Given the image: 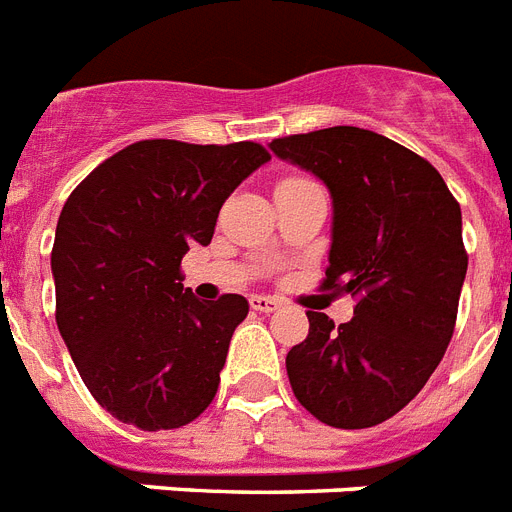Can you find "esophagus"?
Instances as JSON below:
<instances>
[{"instance_id":"34e87169","label":"esophagus","mask_w":512,"mask_h":512,"mask_svg":"<svg viewBox=\"0 0 512 512\" xmlns=\"http://www.w3.org/2000/svg\"><path fill=\"white\" fill-rule=\"evenodd\" d=\"M249 305H252V310H257V313H276L278 307H281V302L273 297L255 294V297H249Z\"/></svg>"}]
</instances>
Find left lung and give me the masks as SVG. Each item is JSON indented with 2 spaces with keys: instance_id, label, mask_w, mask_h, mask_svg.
<instances>
[{
  "instance_id": "left-lung-1",
  "label": "left lung",
  "mask_w": 512,
  "mask_h": 512,
  "mask_svg": "<svg viewBox=\"0 0 512 512\" xmlns=\"http://www.w3.org/2000/svg\"><path fill=\"white\" fill-rule=\"evenodd\" d=\"M270 149L331 191L321 289L355 297L339 328L307 310V339L286 355L294 397L334 429L384 423L421 392L455 331L468 270L458 199L429 160L365 128L281 136Z\"/></svg>"
}]
</instances>
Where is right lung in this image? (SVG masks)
<instances>
[{"label": "right lung", "mask_w": 512, "mask_h": 512, "mask_svg": "<svg viewBox=\"0 0 512 512\" xmlns=\"http://www.w3.org/2000/svg\"><path fill=\"white\" fill-rule=\"evenodd\" d=\"M268 160L257 141H136L68 197L52 247L54 318L112 418L181 429L213 402L249 305L242 294L199 302L181 260L210 244L228 194Z\"/></svg>", "instance_id": "1"}]
</instances>
